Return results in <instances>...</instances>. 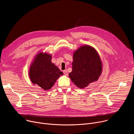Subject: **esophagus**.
Segmentation results:
<instances>
[{
  "label": "esophagus",
  "instance_id": "esophagus-1",
  "mask_svg": "<svg viewBox=\"0 0 134 134\" xmlns=\"http://www.w3.org/2000/svg\"><path fill=\"white\" fill-rule=\"evenodd\" d=\"M63 72H64V74L66 76H68V72H67V70H64Z\"/></svg>",
  "mask_w": 134,
  "mask_h": 134
}]
</instances>
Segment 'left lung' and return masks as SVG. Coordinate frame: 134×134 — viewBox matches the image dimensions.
I'll return each mask as SVG.
<instances>
[{
  "instance_id": "obj_1",
  "label": "left lung",
  "mask_w": 134,
  "mask_h": 134,
  "mask_svg": "<svg viewBox=\"0 0 134 134\" xmlns=\"http://www.w3.org/2000/svg\"><path fill=\"white\" fill-rule=\"evenodd\" d=\"M72 71L69 77L72 83L81 89L90 83L96 82L102 71V63L100 56L94 48L84 45L73 53Z\"/></svg>"
}]
</instances>
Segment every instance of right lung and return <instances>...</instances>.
<instances>
[{
	"mask_svg": "<svg viewBox=\"0 0 134 134\" xmlns=\"http://www.w3.org/2000/svg\"><path fill=\"white\" fill-rule=\"evenodd\" d=\"M52 55L47 52H39L32 60L29 68V76L31 82L44 90H50L63 72L51 62Z\"/></svg>",
	"mask_w": 134,
	"mask_h": 134,
	"instance_id": "right-lung-1",
	"label": "right lung"
}]
</instances>
